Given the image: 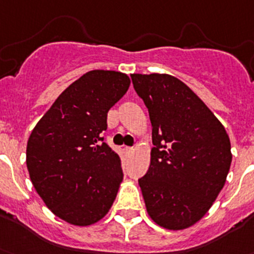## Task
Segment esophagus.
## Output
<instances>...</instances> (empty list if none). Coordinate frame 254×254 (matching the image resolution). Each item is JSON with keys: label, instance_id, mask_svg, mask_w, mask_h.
Segmentation results:
<instances>
[{"label": "esophagus", "instance_id": "obj_1", "mask_svg": "<svg viewBox=\"0 0 254 254\" xmlns=\"http://www.w3.org/2000/svg\"><path fill=\"white\" fill-rule=\"evenodd\" d=\"M131 152H133V148H131V147H125V153L130 154Z\"/></svg>", "mask_w": 254, "mask_h": 254}]
</instances>
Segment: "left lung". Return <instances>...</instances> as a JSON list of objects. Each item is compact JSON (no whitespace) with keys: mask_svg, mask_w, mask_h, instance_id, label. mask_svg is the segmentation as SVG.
<instances>
[{"mask_svg":"<svg viewBox=\"0 0 254 254\" xmlns=\"http://www.w3.org/2000/svg\"><path fill=\"white\" fill-rule=\"evenodd\" d=\"M152 124L151 166L139 179L156 224L182 230L206 215L231 164L226 130L193 90L167 74H133Z\"/></svg>","mask_w":254,"mask_h":254,"instance_id":"obj_1","label":"left lung"}]
</instances>
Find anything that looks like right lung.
Wrapping results in <instances>:
<instances>
[{
    "label": "right lung",
    "instance_id": "1",
    "mask_svg": "<svg viewBox=\"0 0 254 254\" xmlns=\"http://www.w3.org/2000/svg\"><path fill=\"white\" fill-rule=\"evenodd\" d=\"M129 85L123 72H85L59 96L30 134V180L48 208L70 224H94L116 198L124 173L103 134L107 112Z\"/></svg>",
    "mask_w": 254,
    "mask_h": 254
}]
</instances>
